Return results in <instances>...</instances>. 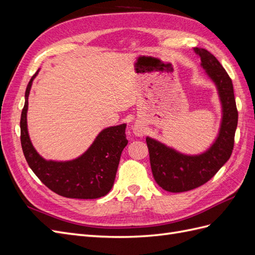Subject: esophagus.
<instances>
[{"mask_svg":"<svg viewBox=\"0 0 255 255\" xmlns=\"http://www.w3.org/2000/svg\"><path fill=\"white\" fill-rule=\"evenodd\" d=\"M133 128H134V133L137 136H142L144 134V128L142 125H140V123H136Z\"/></svg>","mask_w":255,"mask_h":255,"instance_id":"34e87169","label":"esophagus"}]
</instances>
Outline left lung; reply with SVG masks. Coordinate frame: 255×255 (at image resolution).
I'll return each instance as SVG.
<instances>
[{"label": "left lung", "instance_id": "1", "mask_svg": "<svg viewBox=\"0 0 255 255\" xmlns=\"http://www.w3.org/2000/svg\"><path fill=\"white\" fill-rule=\"evenodd\" d=\"M194 51L217 88L222 118L215 141L206 151L196 155L181 153L151 137L145 138L154 180L170 192L188 191L210 181L229 160L234 146L238 113L232 80L212 53L201 48H194Z\"/></svg>", "mask_w": 255, "mask_h": 255}]
</instances>
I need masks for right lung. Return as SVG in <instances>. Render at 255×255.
<instances>
[{"label": "right lung", "mask_w": 255, "mask_h": 255, "mask_svg": "<svg viewBox=\"0 0 255 255\" xmlns=\"http://www.w3.org/2000/svg\"><path fill=\"white\" fill-rule=\"evenodd\" d=\"M38 72L28 82L20 120L21 145L29 168L45 186L59 196L72 199L104 197L113 187L121 153L128 144L127 125L102 129L78 158L65 161L44 159L29 139L26 120L29 91Z\"/></svg>", "instance_id": "1"}]
</instances>
